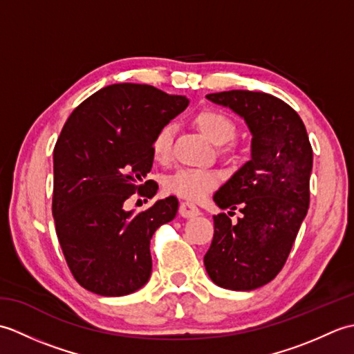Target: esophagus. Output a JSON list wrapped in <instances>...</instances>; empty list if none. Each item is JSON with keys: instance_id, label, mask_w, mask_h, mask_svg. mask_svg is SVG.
Here are the masks:
<instances>
[{"instance_id": "34e87169", "label": "esophagus", "mask_w": 354, "mask_h": 354, "mask_svg": "<svg viewBox=\"0 0 354 354\" xmlns=\"http://www.w3.org/2000/svg\"><path fill=\"white\" fill-rule=\"evenodd\" d=\"M201 212L196 205L190 204V202H183L181 205H179V214L183 217H194L198 216Z\"/></svg>"}]
</instances>
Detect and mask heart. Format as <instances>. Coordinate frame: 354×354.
Segmentation results:
<instances>
[{"label": "heart", "instance_id": "b5f03b06", "mask_svg": "<svg viewBox=\"0 0 354 354\" xmlns=\"http://www.w3.org/2000/svg\"><path fill=\"white\" fill-rule=\"evenodd\" d=\"M198 129L216 146H223L236 137V124L222 111L202 109L193 118ZM173 126L164 124L156 131L152 140V155L155 161H167L171 153ZM219 184V176L214 171L199 169H181L167 178L164 189L169 194H175L190 202H199L214 190Z\"/></svg>", "mask_w": 354, "mask_h": 354}]
</instances>
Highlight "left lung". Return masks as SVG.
I'll list each match as a JSON object with an SVG mask.
<instances>
[{
	"label": "left lung",
	"instance_id": "left-lung-1",
	"mask_svg": "<svg viewBox=\"0 0 354 354\" xmlns=\"http://www.w3.org/2000/svg\"><path fill=\"white\" fill-rule=\"evenodd\" d=\"M207 99L242 117L252 140L251 160L213 196L219 208L232 213L239 205L243 216L237 223L213 216L204 265L221 288L252 290L280 272L309 209L312 146L303 120L274 95L234 89Z\"/></svg>",
	"mask_w": 354,
	"mask_h": 354
}]
</instances>
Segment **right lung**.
I'll list each match as a JSON object with an SVG mask.
<instances>
[{
  "instance_id": "obj_1",
  "label": "right lung",
  "mask_w": 354,
  "mask_h": 354,
  "mask_svg": "<svg viewBox=\"0 0 354 354\" xmlns=\"http://www.w3.org/2000/svg\"><path fill=\"white\" fill-rule=\"evenodd\" d=\"M189 99L150 85L115 84L80 103L53 152V217L65 260L77 283L102 297L141 289L152 274L150 239L175 219L176 198L142 213L124 209L135 192L155 196L145 181L152 140Z\"/></svg>"
}]
</instances>
